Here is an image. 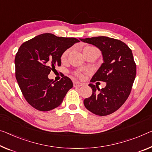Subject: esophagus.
<instances>
[{
	"instance_id": "34e87169",
	"label": "esophagus",
	"mask_w": 152,
	"mask_h": 152,
	"mask_svg": "<svg viewBox=\"0 0 152 152\" xmlns=\"http://www.w3.org/2000/svg\"><path fill=\"white\" fill-rule=\"evenodd\" d=\"M73 86L74 87H80V86H83V83H79V82H74Z\"/></svg>"
}]
</instances>
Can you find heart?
Segmentation results:
<instances>
[{"label":"heart","instance_id":"1","mask_svg":"<svg viewBox=\"0 0 152 152\" xmlns=\"http://www.w3.org/2000/svg\"><path fill=\"white\" fill-rule=\"evenodd\" d=\"M93 51H98V50L96 48H94V47H90V46H88V47H86V48H84L83 50V53H88V52H93ZM70 52V50H66L65 52L62 53V60H65L66 59V58L67 57V56L69 53ZM75 75L77 77H81V75L80 73H79V72H75V73H74Z\"/></svg>","mask_w":152,"mask_h":152}]
</instances>
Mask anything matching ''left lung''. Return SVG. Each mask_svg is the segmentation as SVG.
<instances>
[{
    "instance_id": "1",
    "label": "left lung",
    "mask_w": 152,
    "mask_h": 152,
    "mask_svg": "<svg viewBox=\"0 0 152 152\" xmlns=\"http://www.w3.org/2000/svg\"><path fill=\"white\" fill-rule=\"evenodd\" d=\"M79 39L97 47L103 57L104 62L90 82H106V86L102 89L97 85L89 84L92 94L84 99V105L95 115L104 116L113 113L129 96L136 77L137 66L132 50L124 42L107 37Z\"/></svg>"
}]
</instances>
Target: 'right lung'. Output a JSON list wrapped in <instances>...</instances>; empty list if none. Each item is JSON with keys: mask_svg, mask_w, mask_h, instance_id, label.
Segmentation results:
<instances>
[{"mask_svg": "<svg viewBox=\"0 0 152 152\" xmlns=\"http://www.w3.org/2000/svg\"><path fill=\"white\" fill-rule=\"evenodd\" d=\"M77 42L76 38L44 33L20 47L15 58V77L24 99L34 109L48 111L56 108L73 88L68 77L55 81L48 75L61 65L62 53Z\"/></svg>", "mask_w": 152, "mask_h": 152, "instance_id": "1", "label": "right lung"}]
</instances>
